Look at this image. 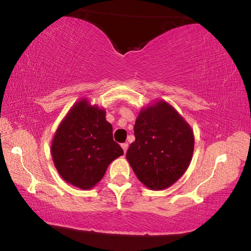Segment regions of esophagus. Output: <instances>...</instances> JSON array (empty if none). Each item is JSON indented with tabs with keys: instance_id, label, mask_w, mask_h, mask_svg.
I'll return each instance as SVG.
<instances>
[{
	"instance_id": "esophagus-1",
	"label": "esophagus",
	"mask_w": 251,
	"mask_h": 251,
	"mask_svg": "<svg viewBox=\"0 0 251 251\" xmlns=\"http://www.w3.org/2000/svg\"><path fill=\"white\" fill-rule=\"evenodd\" d=\"M121 146L123 148V151H124V152H126L127 150H128V143H123Z\"/></svg>"
}]
</instances>
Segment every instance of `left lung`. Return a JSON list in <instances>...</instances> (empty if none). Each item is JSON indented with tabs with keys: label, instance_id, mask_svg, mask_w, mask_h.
Listing matches in <instances>:
<instances>
[{
	"label": "left lung",
	"instance_id": "8db88e82",
	"mask_svg": "<svg viewBox=\"0 0 251 251\" xmlns=\"http://www.w3.org/2000/svg\"><path fill=\"white\" fill-rule=\"evenodd\" d=\"M134 134L126 158L139 181L151 190L175 184L193 158L192 126L168 101L157 100L141 108Z\"/></svg>",
	"mask_w": 251,
	"mask_h": 251
}]
</instances>
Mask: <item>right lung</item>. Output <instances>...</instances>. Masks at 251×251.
<instances>
[{
  "instance_id": "obj_1",
  "label": "right lung",
  "mask_w": 251,
  "mask_h": 251,
  "mask_svg": "<svg viewBox=\"0 0 251 251\" xmlns=\"http://www.w3.org/2000/svg\"><path fill=\"white\" fill-rule=\"evenodd\" d=\"M50 154L63 179L88 190L99 184L108 165L124 151L114 142L106 110L84 97L59 123L50 143Z\"/></svg>"
}]
</instances>
